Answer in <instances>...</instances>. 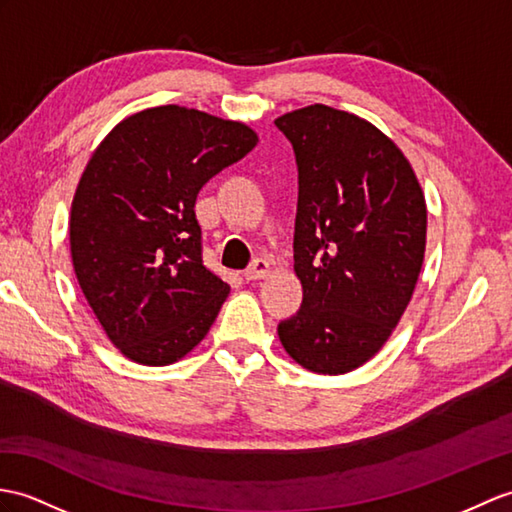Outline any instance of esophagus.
<instances>
[{
	"mask_svg": "<svg viewBox=\"0 0 512 512\" xmlns=\"http://www.w3.org/2000/svg\"><path fill=\"white\" fill-rule=\"evenodd\" d=\"M270 272V261L266 257H255L251 261V266L244 270V279L246 281H257V279H264Z\"/></svg>",
	"mask_w": 512,
	"mask_h": 512,
	"instance_id": "esophagus-1",
	"label": "esophagus"
}]
</instances>
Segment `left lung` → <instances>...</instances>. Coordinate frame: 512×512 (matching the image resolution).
I'll use <instances>...</instances> for the list:
<instances>
[{"label":"left lung","mask_w":512,"mask_h":512,"mask_svg":"<svg viewBox=\"0 0 512 512\" xmlns=\"http://www.w3.org/2000/svg\"><path fill=\"white\" fill-rule=\"evenodd\" d=\"M299 170L294 270L301 310L279 323L307 371L362 366L406 312L425 255L427 209L408 159L358 115L314 104L281 115Z\"/></svg>","instance_id":"left-lung-1"}]
</instances>
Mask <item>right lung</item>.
I'll return each mask as SVG.
<instances>
[{
	"label": "right lung",
	"instance_id": "add662e5",
	"mask_svg": "<svg viewBox=\"0 0 512 512\" xmlns=\"http://www.w3.org/2000/svg\"><path fill=\"white\" fill-rule=\"evenodd\" d=\"M255 146L240 122L168 104L126 117L95 148L71 202V261L126 358L165 366L207 336L231 288L202 261L196 196Z\"/></svg>",
	"mask_w": 512,
	"mask_h": 512
}]
</instances>
